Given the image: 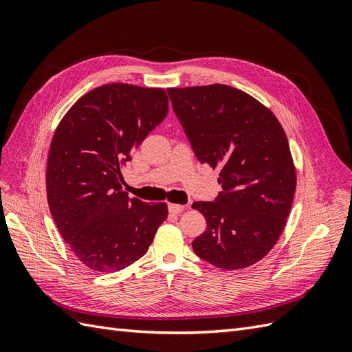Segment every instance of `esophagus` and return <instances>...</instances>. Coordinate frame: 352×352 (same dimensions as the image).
Instances as JSON below:
<instances>
[{"label":"esophagus","mask_w":352,"mask_h":352,"mask_svg":"<svg viewBox=\"0 0 352 352\" xmlns=\"http://www.w3.org/2000/svg\"><path fill=\"white\" fill-rule=\"evenodd\" d=\"M186 207L185 206H179V204H168V211L172 212V214H180V212L185 211Z\"/></svg>","instance_id":"34e87169"}]
</instances>
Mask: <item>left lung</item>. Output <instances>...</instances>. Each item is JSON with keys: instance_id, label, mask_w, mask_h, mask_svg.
I'll use <instances>...</instances> for the list:
<instances>
[{"instance_id": "1", "label": "left lung", "mask_w": 352, "mask_h": 352, "mask_svg": "<svg viewBox=\"0 0 352 352\" xmlns=\"http://www.w3.org/2000/svg\"><path fill=\"white\" fill-rule=\"evenodd\" d=\"M167 91L199 162L220 168L223 192L192 204L207 221L192 248L219 269L248 267L274 247L291 212L296 168L283 127L264 104L228 85Z\"/></svg>"}]
</instances>
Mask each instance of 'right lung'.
<instances>
[{"label": "right lung", "mask_w": 352, "mask_h": 352, "mask_svg": "<svg viewBox=\"0 0 352 352\" xmlns=\"http://www.w3.org/2000/svg\"><path fill=\"white\" fill-rule=\"evenodd\" d=\"M168 113L163 88L109 83L87 92L52 136L47 198L63 239L87 265L119 272L140 260L167 217L166 202L129 198L122 172Z\"/></svg>", "instance_id": "right-lung-1"}]
</instances>
